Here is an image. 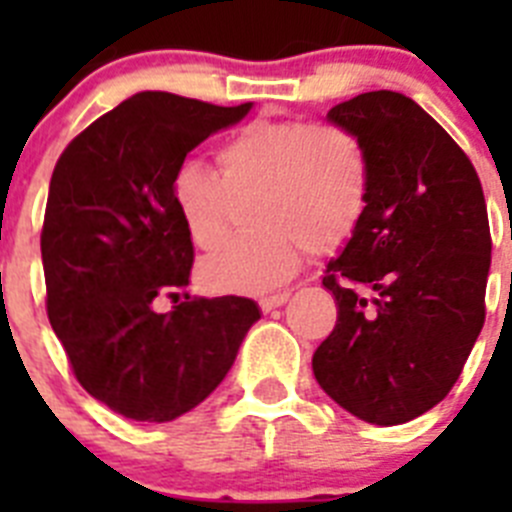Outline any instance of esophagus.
Returning <instances> with one entry per match:
<instances>
[{"instance_id": "esophagus-1", "label": "esophagus", "mask_w": 512, "mask_h": 512, "mask_svg": "<svg viewBox=\"0 0 512 512\" xmlns=\"http://www.w3.org/2000/svg\"><path fill=\"white\" fill-rule=\"evenodd\" d=\"M287 300H289V292H277V295L261 297L259 307H261V310H264V312H271V310H277V307H282Z\"/></svg>"}]
</instances>
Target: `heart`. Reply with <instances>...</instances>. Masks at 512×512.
Wrapping results in <instances>:
<instances>
[{
	"mask_svg": "<svg viewBox=\"0 0 512 512\" xmlns=\"http://www.w3.org/2000/svg\"><path fill=\"white\" fill-rule=\"evenodd\" d=\"M220 176L200 161L171 171L169 197L189 243L223 246L233 202L253 197L256 233L207 256L197 269L215 295H259L279 287L307 253L330 251L359 228L372 200V156L351 128L305 117H256L217 146Z\"/></svg>",
	"mask_w": 512,
	"mask_h": 512,
	"instance_id": "b5f03b06",
	"label": "heart"
}]
</instances>
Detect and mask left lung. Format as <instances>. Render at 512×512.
Listing matches in <instances>:
<instances>
[{
    "instance_id": "obj_1",
    "label": "left lung",
    "mask_w": 512,
    "mask_h": 512,
    "mask_svg": "<svg viewBox=\"0 0 512 512\" xmlns=\"http://www.w3.org/2000/svg\"><path fill=\"white\" fill-rule=\"evenodd\" d=\"M328 120L366 143L372 200L325 271L338 320L312 372L351 415L400 425L449 395L485 325V194L467 153L405 94H359Z\"/></svg>"
}]
</instances>
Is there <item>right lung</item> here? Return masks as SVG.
<instances>
[{"instance_id":"right-lung-1","label":"right lung","mask_w":512,"mask_h":512,"mask_svg":"<svg viewBox=\"0 0 512 512\" xmlns=\"http://www.w3.org/2000/svg\"><path fill=\"white\" fill-rule=\"evenodd\" d=\"M248 110L140 92L81 130L53 169L45 310L76 382L125 418L166 423L197 408L261 318L246 297L184 292L194 248L169 197L187 153ZM179 294L171 313L152 310Z\"/></svg>"}]
</instances>
